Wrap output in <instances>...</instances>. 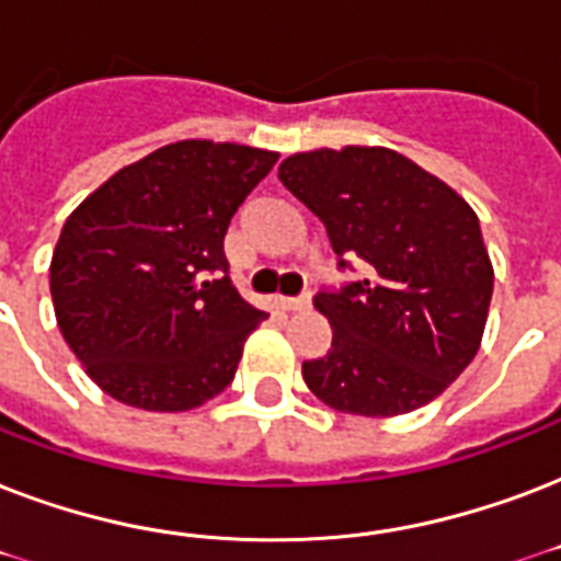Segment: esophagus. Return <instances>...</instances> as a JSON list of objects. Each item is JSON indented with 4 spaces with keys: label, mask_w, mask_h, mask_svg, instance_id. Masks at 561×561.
Returning a JSON list of instances; mask_svg holds the SVG:
<instances>
[{
    "label": "esophagus",
    "mask_w": 561,
    "mask_h": 561,
    "mask_svg": "<svg viewBox=\"0 0 561 561\" xmlns=\"http://www.w3.org/2000/svg\"><path fill=\"white\" fill-rule=\"evenodd\" d=\"M282 308H285V311H306V308H311V294L282 299Z\"/></svg>",
    "instance_id": "34e87169"
}]
</instances>
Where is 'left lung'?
<instances>
[{
  "instance_id": "8db88e82",
  "label": "left lung",
  "mask_w": 561,
  "mask_h": 561,
  "mask_svg": "<svg viewBox=\"0 0 561 561\" xmlns=\"http://www.w3.org/2000/svg\"><path fill=\"white\" fill-rule=\"evenodd\" d=\"M279 180L323 220L337 267L360 264L358 279L314 297L334 334L323 358L302 364L308 390L355 416L434 401L486 325L495 273L474 209L390 148L294 153Z\"/></svg>"
}]
</instances>
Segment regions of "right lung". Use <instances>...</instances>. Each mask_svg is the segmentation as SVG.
<instances>
[{"label":"right lung","instance_id":"add662e5","mask_svg":"<svg viewBox=\"0 0 561 561\" xmlns=\"http://www.w3.org/2000/svg\"><path fill=\"white\" fill-rule=\"evenodd\" d=\"M279 153L165 145L125 165L64 224L51 302L75 358L122 404L201 408L236 378L264 311L229 279L224 236Z\"/></svg>","mask_w":561,"mask_h":561}]
</instances>
